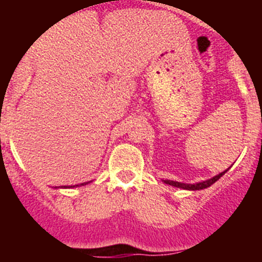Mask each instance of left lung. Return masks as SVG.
I'll return each mask as SVG.
<instances>
[{"label": "left lung", "instance_id": "1", "mask_svg": "<svg viewBox=\"0 0 262 262\" xmlns=\"http://www.w3.org/2000/svg\"><path fill=\"white\" fill-rule=\"evenodd\" d=\"M228 170V169H227ZM227 170H224V172L219 173L217 176H215V177L210 178V180H207V181H203V182H198V184H182V182H176V181H168L166 180L165 184L168 185H172V186H176V187H181V189H186V190H201V189H206V187H209L211 186L214 182H216L219 178L222 177V176L224 174V173L227 172Z\"/></svg>", "mask_w": 262, "mask_h": 262}]
</instances>
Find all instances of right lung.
<instances>
[{
  "instance_id": "1",
  "label": "right lung",
  "mask_w": 262,
  "mask_h": 262,
  "mask_svg": "<svg viewBox=\"0 0 262 262\" xmlns=\"http://www.w3.org/2000/svg\"><path fill=\"white\" fill-rule=\"evenodd\" d=\"M82 185H86V184H82Z\"/></svg>"
}]
</instances>
